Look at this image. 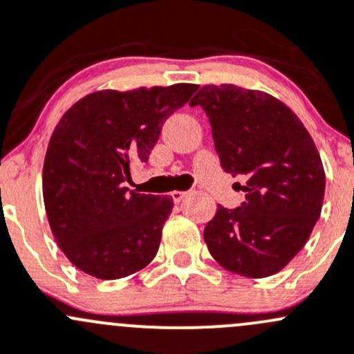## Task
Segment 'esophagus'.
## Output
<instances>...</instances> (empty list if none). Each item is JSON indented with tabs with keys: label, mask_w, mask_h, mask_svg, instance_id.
Masks as SVG:
<instances>
[{
	"label": "esophagus",
	"mask_w": 354,
	"mask_h": 354,
	"mask_svg": "<svg viewBox=\"0 0 354 354\" xmlns=\"http://www.w3.org/2000/svg\"><path fill=\"white\" fill-rule=\"evenodd\" d=\"M171 197H173L174 202H181L185 197H187V192H181V190H174L171 192Z\"/></svg>",
	"instance_id": "obj_1"
}]
</instances>
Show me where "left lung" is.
<instances>
[{"label":"left lung","instance_id":"obj_1","mask_svg":"<svg viewBox=\"0 0 354 354\" xmlns=\"http://www.w3.org/2000/svg\"><path fill=\"white\" fill-rule=\"evenodd\" d=\"M211 122L221 167L245 178V201L218 205L204 240L223 268L264 279L286 268L320 218L325 171L313 138L272 95L235 84H207L190 102Z\"/></svg>","mask_w":354,"mask_h":354}]
</instances>
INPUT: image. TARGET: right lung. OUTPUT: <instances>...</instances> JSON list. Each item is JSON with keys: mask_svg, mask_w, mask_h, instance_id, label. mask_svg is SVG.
I'll list each match as a JSON object with an SVG mask.
<instances>
[{"mask_svg": "<svg viewBox=\"0 0 354 354\" xmlns=\"http://www.w3.org/2000/svg\"><path fill=\"white\" fill-rule=\"evenodd\" d=\"M197 88L95 91L62 115L44 157L43 198L51 233L75 268L118 280L156 257L173 198L129 190V164L149 160L164 121Z\"/></svg>", "mask_w": 354, "mask_h": 354, "instance_id": "1", "label": "right lung"}]
</instances>
